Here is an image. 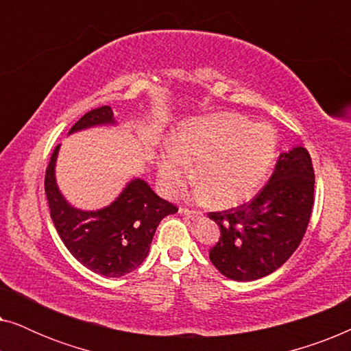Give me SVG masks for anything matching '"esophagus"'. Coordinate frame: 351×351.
<instances>
[{"label": "esophagus", "mask_w": 351, "mask_h": 351, "mask_svg": "<svg viewBox=\"0 0 351 351\" xmlns=\"http://www.w3.org/2000/svg\"><path fill=\"white\" fill-rule=\"evenodd\" d=\"M180 214H184V215H186V217L189 219H199L201 215H203V213H201V210H198V209H190V208H182L180 209Z\"/></svg>", "instance_id": "obj_1"}]
</instances>
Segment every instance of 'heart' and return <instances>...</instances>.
<instances>
[{
    "label": "heart",
    "instance_id": "b5f03b06",
    "mask_svg": "<svg viewBox=\"0 0 351 351\" xmlns=\"http://www.w3.org/2000/svg\"><path fill=\"white\" fill-rule=\"evenodd\" d=\"M278 137L267 123H251L237 113L190 119L177 129L174 147L158 160L166 193L184 189L193 176L203 184L199 195L222 206L243 203L257 193L276 158Z\"/></svg>",
    "mask_w": 351,
    "mask_h": 351
}]
</instances>
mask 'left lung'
Listing matches in <instances>:
<instances>
[{
    "mask_svg": "<svg viewBox=\"0 0 351 351\" xmlns=\"http://www.w3.org/2000/svg\"><path fill=\"white\" fill-rule=\"evenodd\" d=\"M315 203V172L304 147L281 153L270 180L247 203L209 213L220 227L209 258L223 276L254 281L289 258L304 238Z\"/></svg>",
    "mask_w": 351,
    "mask_h": 351,
    "instance_id": "1",
    "label": "left lung"
}]
</instances>
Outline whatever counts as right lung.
<instances>
[{
	"instance_id": "add662e5",
	"label": "right lung",
	"mask_w": 351,
	"mask_h": 351,
	"mask_svg": "<svg viewBox=\"0 0 351 351\" xmlns=\"http://www.w3.org/2000/svg\"><path fill=\"white\" fill-rule=\"evenodd\" d=\"M113 123L108 105L83 114L70 132ZM59 145L52 152L45 191L57 233L76 261L99 275L118 278L145 261L156 227L177 208L162 199L141 179L132 180L108 208L86 213L71 208L56 185L54 166Z\"/></svg>"
}]
</instances>
